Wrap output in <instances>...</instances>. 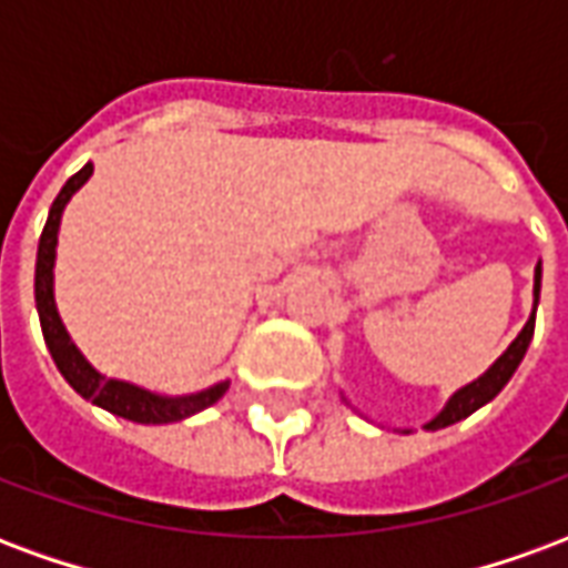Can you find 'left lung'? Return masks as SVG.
<instances>
[{
  "instance_id": "left-lung-1",
  "label": "left lung",
  "mask_w": 568,
  "mask_h": 568,
  "mask_svg": "<svg viewBox=\"0 0 568 568\" xmlns=\"http://www.w3.org/2000/svg\"><path fill=\"white\" fill-rule=\"evenodd\" d=\"M538 295H541V261L536 264V276H532V313H529V320H526V325L520 328V334L514 337L511 346H508V349H505V353H501V356L496 358V362H493V365H489L477 381L465 383L463 389H456V393L447 398V405L440 407V414H435V417L428 419L423 428H428V432H438V428H447L453 426V423H459V419L471 417L475 410L489 405V402L505 389V383L511 381L514 371L520 368L526 349H529V341H532V332H536ZM341 398H344V395H341ZM346 405H349V402H346Z\"/></svg>"
}]
</instances>
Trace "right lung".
<instances>
[{
	"label": "right lung",
	"mask_w": 568,
	"mask_h": 568,
	"mask_svg": "<svg viewBox=\"0 0 568 568\" xmlns=\"http://www.w3.org/2000/svg\"><path fill=\"white\" fill-rule=\"evenodd\" d=\"M91 175L93 163L88 161L79 173L69 179L67 185L60 187V194H57V200L51 203V212H48L42 236H39V252H36V310H39V322H42L44 344L51 349V358H54L57 371L63 374V381L81 398H88L91 405L103 407V410L115 414V417L133 419V423H142V426H163V423H179V419L194 417L200 410L215 405L227 393L231 381L212 383L206 389L191 395H161L151 393V389H142L136 383L105 377L103 371H97L84 358V353L69 337L67 325L60 320V310H57L54 301V264L60 219H63V210H67L69 200L79 194Z\"/></svg>",
	"instance_id": "right-lung-1"
}]
</instances>
